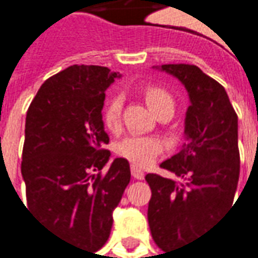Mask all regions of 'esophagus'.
<instances>
[{
    "label": "esophagus",
    "mask_w": 258,
    "mask_h": 258,
    "mask_svg": "<svg viewBox=\"0 0 258 258\" xmlns=\"http://www.w3.org/2000/svg\"><path fill=\"white\" fill-rule=\"evenodd\" d=\"M131 174L136 180H144V175H146L144 171H141L137 165H131Z\"/></svg>",
    "instance_id": "obj_1"
}]
</instances>
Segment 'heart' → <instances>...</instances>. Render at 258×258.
Instances as JSON below:
<instances>
[{
  "label": "heart",
  "instance_id": "1",
  "mask_svg": "<svg viewBox=\"0 0 258 258\" xmlns=\"http://www.w3.org/2000/svg\"><path fill=\"white\" fill-rule=\"evenodd\" d=\"M144 98L150 108L157 115L170 114L173 115L175 102L171 94L160 85L150 84L143 90ZM121 114H122V97L112 95L102 108V124L110 131H117L120 128ZM163 143L156 137H143V136H131L121 140L115 146L117 154L127 158L137 167H147L157 158L163 151Z\"/></svg>",
  "mask_w": 258,
  "mask_h": 258
}]
</instances>
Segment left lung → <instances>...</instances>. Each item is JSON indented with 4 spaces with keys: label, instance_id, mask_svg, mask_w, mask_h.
I'll list each match as a JSON object with an SVG mask.
<instances>
[{
    "label": "left lung",
    "instance_id": "obj_1",
    "mask_svg": "<svg viewBox=\"0 0 258 258\" xmlns=\"http://www.w3.org/2000/svg\"><path fill=\"white\" fill-rule=\"evenodd\" d=\"M161 70L181 81L191 102L185 114L187 141L160 165L182 181L146 175L151 188L147 214L151 235L168 251L192 243L233 206L240 153L237 114L224 87L197 66L164 64Z\"/></svg>",
    "mask_w": 258,
    "mask_h": 258
}]
</instances>
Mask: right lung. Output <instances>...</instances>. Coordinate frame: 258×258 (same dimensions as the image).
Here are the masks:
<instances>
[{"mask_svg": "<svg viewBox=\"0 0 258 258\" xmlns=\"http://www.w3.org/2000/svg\"><path fill=\"white\" fill-rule=\"evenodd\" d=\"M117 73L71 66L41 85L25 118L21 173L27 209L42 226L87 251L110 237L112 211L128 185L125 158L111 153L101 110Z\"/></svg>", "mask_w": 258, "mask_h": 258, "instance_id": "1", "label": "right lung"}]
</instances>
